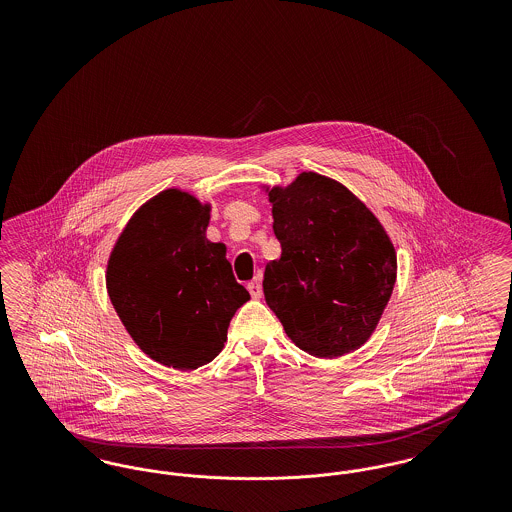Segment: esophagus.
I'll list each match as a JSON object with an SVG mask.
<instances>
[{
    "label": "esophagus",
    "mask_w": 512,
    "mask_h": 512,
    "mask_svg": "<svg viewBox=\"0 0 512 512\" xmlns=\"http://www.w3.org/2000/svg\"><path fill=\"white\" fill-rule=\"evenodd\" d=\"M247 290L251 293L253 299H261L263 297V286H261V278H255L247 284Z\"/></svg>",
    "instance_id": "esophagus-1"
}]
</instances>
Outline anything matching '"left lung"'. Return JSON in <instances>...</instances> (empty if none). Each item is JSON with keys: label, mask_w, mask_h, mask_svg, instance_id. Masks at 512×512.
Wrapping results in <instances>:
<instances>
[{"label": "left lung", "mask_w": 512, "mask_h": 512, "mask_svg": "<svg viewBox=\"0 0 512 512\" xmlns=\"http://www.w3.org/2000/svg\"><path fill=\"white\" fill-rule=\"evenodd\" d=\"M278 261L263 292L288 338L309 355L334 359L359 349L390 301L397 257L378 219L340 182L301 172L268 192Z\"/></svg>", "instance_id": "left-lung-1"}]
</instances>
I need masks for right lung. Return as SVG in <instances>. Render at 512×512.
I'll return each instance as SVG.
<instances>
[{"label":"right lung","mask_w":512,"mask_h":512,"mask_svg":"<svg viewBox=\"0 0 512 512\" xmlns=\"http://www.w3.org/2000/svg\"><path fill=\"white\" fill-rule=\"evenodd\" d=\"M209 205L165 190L122 230L107 263V292L132 340L178 370L211 363L249 299L224 244L205 238Z\"/></svg>","instance_id":"1"}]
</instances>
